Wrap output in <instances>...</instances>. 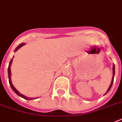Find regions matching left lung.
I'll return each mask as SVG.
<instances>
[{"instance_id": "1", "label": "left lung", "mask_w": 122, "mask_h": 122, "mask_svg": "<svg viewBox=\"0 0 122 122\" xmlns=\"http://www.w3.org/2000/svg\"><path fill=\"white\" fill-rule=\"evenodd\" d=\"M113 78H112V83H111V84H110V87H109V88H108V91H107V92H108V91H110V89H111V87H112V85H113V80H114V75H115V65H113ZM106 92V93H107ZM104 94V95H105Z\"/></svg>"}]
</instances>
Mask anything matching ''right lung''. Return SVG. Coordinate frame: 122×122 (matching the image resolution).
Returning <instances> with one entry per match:
<instances>
[{"label": "right lung", "instance_id": "add662e5", "mask_svg": "<svg viewBox=\"0 0 122 122\" xmlns=\"http://www.w3.org/2000/svg\"><path fill=\"white\" fill-rule=\"evenodd\" d=\"M25 44H24V43H22V44H21L20 45H19V46H18L17 47H16V49H15V52L16 51H18V49H19V48H20L21 47H22V46H23L24 45H25ZM12 59H11L10 61V63H9V67H8V77H9V84H10V87H11V88H12V89L14 91V92L15 93H16V94L18 95L19 96L21 97H23V98L25 99H27V100H31V99H34L35 98H30V97H26L25 96H23V95L21 94L19 92H18L17 90H16L15 88H14V87L13 86V85L12 84V82H11V80H10V75H11V73H10V65H11V63H12Z\"/></svg>", "mask_w": 122, "mask_h": 122}]
</instances>
